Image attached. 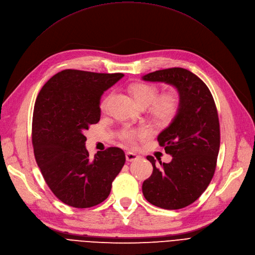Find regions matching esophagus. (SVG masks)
Masks as SVG:
<instances>
[{
  "instance_id": "esophagus-1",
  "label": "esophagus",
  "mask_w": 255,
  "mask_h": 255,
  "mask_svg": "<svg viewBox=\"0 0 255 255\" xmlns=\"http://www.w3.org/2000/svg\"><path fill=\"white\" fill-rule=\"evenodd\" d=\"M126 157H127V161H128V162H134V161H137L140 156H139L137 153L128 151V152L126 153Z\"/></svg>"
}]
</instances>
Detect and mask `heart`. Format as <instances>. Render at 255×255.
<instances>
[{"label": "heart", "mask_w": 255, "mask_h": 255, "mask_svg": "<svg viewBox=\"0 0 255 255\" xmlns=\"http://www.w3.org/2000/svg\"><path fill=\"white\" fill-rule=\"evenodd\" d=\"M130 92L137 104L142 107H149V112L155 121L161 125H168L176 117L180 100L175 92H165L159 95V90L153 85L137 83L130 87ZM111 95H108L102 101V110H106L110 102ZM150 129L146 127L126 128L120 132V139L129 145H136L138 140L148 138Z\"/></svg>", "instance_id": "obj_1"}]
</instances>
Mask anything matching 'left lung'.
Returning a JSON list of instances; mask_svg holds the SVG:
<instances>
[{
	"mask_svg": "<svg viewBox=\"0 0 255 255\" xmlns=\"http://www.w3.org/2000/svg\"><path fill=\"white\" fill-rule=\"evenodd\" d=\"M143 80L173 85L180 100L176 117L157 136L172 161H160V167H156L154 157L146 156L153 171L142 185L143 195L157 208L183 209L201 196L216 170L220 148L217 107L207 85L188 69L156 70Z\"/></svg>",
	"mask_w": 255,
	"mask_h": 255,
	"instance_id": "left-lung-1",
	"label": "left lung"
}]
</instances>
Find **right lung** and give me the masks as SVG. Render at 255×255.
Wrapping results in <instances>:
<instances>
[{
    "instance_id": "right-lung-1",
    "label": "right lung",
    "mask_w": 255,
    "mask_h": 255,
    "mask_svg": "<svg viewBox=\"0 0 255 255\" xmlns=\"http://www.w3.org/2000/svg\"><path fill=\"white\" fill-rule=\"evenodd\" d=\"M125 75L65 69L48 80L36 99L32 144L46 185L63 203L91 208L108 198L126 163L118 147L99 151L91 160L84 132L101 119L104 91Z\"/></svg>"
}]
</instances>
